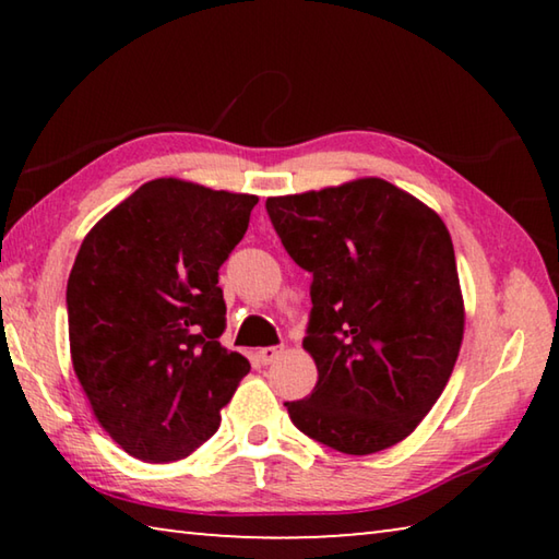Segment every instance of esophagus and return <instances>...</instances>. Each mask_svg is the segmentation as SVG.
<instances>
[{"label": "esophagus", "instance_id": "1", "mask_svg": "<svg viewBox=\"0 0 559 559\" xmlns=\"http://www.w3.org/2000/svg\"><path fill=\"white\" fill-rule=\"evenodd\" d=\"M281 355H283V347H261L257 353V359L261 365H271V362H276Z\"/></svg>", "mask_w": 559, "mask_h": 559}]
</instances>
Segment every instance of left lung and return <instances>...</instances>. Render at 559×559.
<instances>
[{"instance_id": "obj_1", "label": "left lung", "mask_w": 559, "mask_h": 559, "mask_svg": "<svg viewBox=\"0 0 559 559\" xmlns=\"http://www.w3.org/2000/svg\"><path fill=\"white\" fill-rule=\"evenodd\" d=\"M290 259L313 273L302 349L318 367L290 421L367 456L409 437L456 365L466 310L441 216L380 177L269 197Z\"/></svg>"}]
</instances>
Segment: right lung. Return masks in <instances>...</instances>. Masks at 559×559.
<instances>
[{
  "instance_id": "right-lung-1",
  "label": "right lung",
  "mask_w": 559,
  "mask_h": 559,
  "mask_svg": "<svg viewBox=\"0 0 559 559\" xmlns=\"http://www.w3.org/2000/svg\"><path fill=\"white\" fill-rule=\"evenodd\" d=\"M257 202L159 177L81 243L66 288L73 370L130 456L187 459L219 429L222 406L251 370L219 343L226 306L216 283Z\"/></svg>"
}]
</instances>
